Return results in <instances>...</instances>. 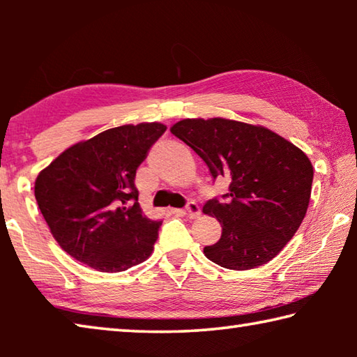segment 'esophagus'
<instances>
[{
  "label": "esophagus",
  "mask_w": 357,
  "mask_h": 357,
  "mask_svg": "<svg viewBox=\"0 0 357 357\" xmlns=\"http://www.w3.org/2000/svg\"><path fill=\"white\" fill-rule=\"evenodd\" d=\"M184 213H185L187 217H190V219H195V217L200 215V206H198V204H197L195 202H190V203L185 206Z\"/></svg>",
  "instance_id": "34e87169"
}]
</instances>
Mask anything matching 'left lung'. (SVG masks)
<instances>
[{
    "label": "left lung",
    "mask_w": 357,
    "mask_h": 357,
    "mask_svg": "<svg viewBox=\"0 0 357 357\" xmlns=\"http://www.w3.org/2000/svg\"><path fill=\"white\" fill-rule=\"evenodd\" d=\"M172 134L202 157L213 178L228 179L225 202L209 200L222 236L204 255L247 271L271 261L298 231L309 208L313 167L304 151L275 132L225 118H189Z\"/></svg>",
    "instance_id": "8db88e82"
}]
</instances>
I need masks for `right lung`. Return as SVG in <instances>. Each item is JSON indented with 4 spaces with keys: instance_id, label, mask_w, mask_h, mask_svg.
<instances>
[{
    "instance_id": "right-lung-1",
    "label": "right lung",
    "mask_w": 357,
    "mask_h": 357,
    "mask_svg": "<svg viewBox=\"0 0 357 357\" xmlns=\"http://www.w3.org/2000/svg\"><path fill=\"white\" fill-rule=\"evenodd\" d=\"M165 130L162 123L104 130L72 144L38 174L40 213L59 247L77 261L121 273L153 253L162 220L143 214L134 181Z\"/></svg>"
}]
</instances>
